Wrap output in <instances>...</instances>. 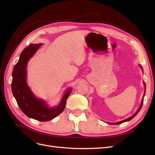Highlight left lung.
<instances>
[{
	"label": "left lung",
	"mask_w": 155,
	"mask_h": 155,
	"mask_svg": "<svg viewBox=\"0 0 155 155\" xmlns=\"http://www.w3.org/2000/svg\"><path fill=\"white\" fill-rule=\"evenodd\" d=\"M140 66V67L142 68V70H143V68H142V67L141 66V65H139ZM143 85H144V87H145V90H144V94H143V98H142V102H141V104H140V107L138 108V109L137 110V111L135 112V113L133 115V116H131L130 117H129V118H127V119H125V120H122V121H118V122H116V123H109V122H107V124H110V125H118V124H122V123H124V122H125V121H130V120H132L133 118H134V116H136V115H137L138 112H139V111L140 110V109H142V105H143V98H144V96H145V90H146V85H145V82L144 81H143Z\"/></svg>",
	"instance_id": "8db88e82"
}]
</instances>
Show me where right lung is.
Masks as SVG:
<instances>
[{
  "label": "right lung",
  "instance_id": "1",
  "mask_svg": "<svg viewBox=\"0 0 155 155\" xmlns=\"http://www.w3.org/2000/svg\"><path fill=\"white\" fill-rule=\"evenodd\" d=\"M42 45L41 43H31L23 50L18 61L13 70L12 90L23 113L30 118L40 121H47L55 118L63 111L72 88H68L59 104L53 107H50L45 101L37 98L32 92L26 82V67L28 61Z\"/></svg>",
  "mask_w": 155,
  "mask_h": 155
}]
</instances>
